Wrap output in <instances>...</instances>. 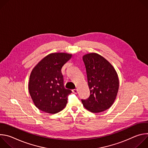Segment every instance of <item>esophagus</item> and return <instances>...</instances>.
I'll list each match as a JSON object with an SVG mask.
<instances>
[{
	"mask_svg": "<svg viewBox=\"0 0 148 148\" xmlns=\"http://www.w3.org/2000/svg\"><path fill=\"white\" fill-rule=\"evenodd\" d=\"M72 91H73L74 94H77V93L78 90H77V89H74V90H72Z\"/></svg>",
	"mask_w": 148,
	"mask_h": 148,
	"instance_id": "obj_1",
	"label": "esophagus"
}]
</instances>
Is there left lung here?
<instances>
[{
	"instance_id": "left-lung-1",
	"label": "left lung",
	"mask_w": 148,
	"mask_h": 148,
	"mask_svg": "<svg viewBox=\"0 0 148 148\" xmlns=\"http://www.w3.org/2000/svg\"><path fill=\"white\" fill-rule=\"evenodd\" d=\"M82 60L90 95L86 99H81V102L92 112H103L112 106L116 97L119 89L118 74L111 63L97 53L87 54Z\"/></svg>"
}]
</instances>
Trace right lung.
Listing matches in <instances>:
<instances>
[{
    "label": "right lung",
    "instance_id": "obj_1",
    "mask_svg": "<svg viewBox=\"0 0 148 148\" xmlns=\"http://www.w3.org/2000/svg\"><path fill=\"white\" fill-rule=\"evenodd\" d=\"M71 57L72 54L65 53L50 54L32 71L29 91L38 110L53 114L66 107L72 91L64 88L61 69Z\"/></svg>",
    "mask_w": 148,
    "mask_h": 148
}]
</instances>
